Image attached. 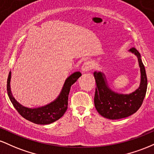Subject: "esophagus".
<instances>
[{
  "label": "esophagus",
  "instance_id": "obj_1",
  "mask_svg": "<svg viewBox=\"0 0 154 154\" xmlns=\"http://www.w3.org/2000/svg\"><path fill=\"white\" fill-rule=\"evenodd\" d=\"M92 66H93V64L91 61H87V62H85L83 63L82 66V72L83 73H85V72H89L90 70L92 69Z\"/></svg>",
  "mask_w": 154,
  "mask_h": 154
}]
</instances>
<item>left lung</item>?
Listing matches in <instances>:
<instances>
[{
  "label": "left lung",
  "mask_w": 154,
  "mask_h": 154,
  "mask_svg": "<svg viewBox=\"0 0 154 154\" xmlns=\"http://www.w3.org/2000/svg\"><path fill=\"white\" fill-rule=\"evenodd\" d=\"M128 51L136 56L140 71V82L135 91L129 94L116 93L109 88L103 72L95 71L93 73L97 85L94 97L95 107L100 115L106 119H119L132 115L141 106L146 95L147 77L141 56L135 48Z\"/></svg>",
  "instance_id": "obj_1"
}]
</instances>
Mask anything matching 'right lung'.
Masks as SVG:
<instances>
[{
    "instance_id": "obj_1",
    "label": "right lung",
    "mask_w": 154,
    "mask_h": 154,
    "mask_svg": "<svg viewBox=\"0 0 154 154\" xmlns=\"http://www.w3.org/2000/svg\"><path fill=\"white\" fill-rule=\"evenodd\" d=\"M82 75L79 72H75L66 79L59 95L51 103L36 108L26 107L15 99L11 90V72L8 74L7 79V92L9 99L17 111L24 119L38 125H49L59 119L66 112L68 107V96L72 85Z\"/></svg>"
}]
</instances>
